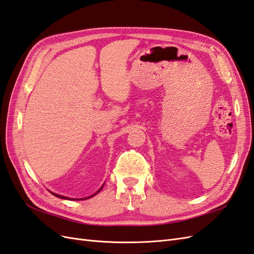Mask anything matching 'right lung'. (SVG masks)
<instances>
[{
	"instance_id": "add662e5",
	"label": "right lung",
	"mask_w": 254,
	"mask_h": 254,
	"mask_svg": "<svg viewBox=\"0 0 254 254\" xmlns=\"http://www.w3.org/2000/svg\"><path fill=\"white\" fill-rule=\"evenodd\" d=\"M103 187H104V186H102V188H101V189H100L99 191H97L96 193H99V192H100V191H101V190L103 189ZM51 193H53V192H51ZM96 193H94L93 195H91V196H89V197H86V198H80V199H87V198H90V197H92V196H94V195H95ZM53 194L55 195V196H57V197H59V198H63V199H71V198H69V197H66V196H63V195H59V194H56V193H53ZM73 199H75V198H73ZM78 199H79V198H78ZM80 199H79V200H80Z\"/></svg>"
}]
</instances>
